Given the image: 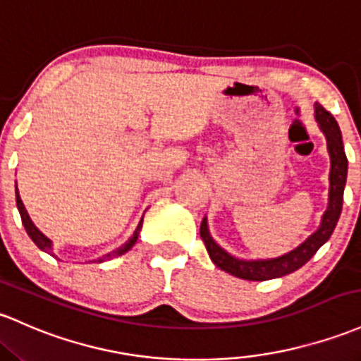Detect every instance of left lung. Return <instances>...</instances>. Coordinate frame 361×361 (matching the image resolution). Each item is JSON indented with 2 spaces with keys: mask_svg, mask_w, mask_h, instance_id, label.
I'll return each mask as SVG.
<instances>
[{
  "mask_svg": "<svg viewBox=\"0 0 361 361\" xmlns=\"http://www.w3.org/2000/svg\"><path fill=\"white\" fill-rule=\"evenodd\" d=\"M315 118L317 121H319L320 130L326 133L329 156H331L329 207L327 211L324 212L320 228L317 229L314 235L305 241V243L300 245L296 250L286 253V255L279 257V259L252 260V262H247V260L235 259V257H231L229 253H226L223 248L217 247V245L214 243V240L211 238V235H209L207 221L204 219L200 224V238L204 241L205 248H207L211 260L221 269V271L247 281H267L274 279V277L291 274V272L298 271L302 265L307 264L308 260L315 255L317 250L331 238L332 231H334L343 211V192L344 185H346L348 159L346 154H344L341 130H339L338 121H336L334 116H332L322 104H319V102L315 104Z\"/></svg>",
  "mask_w": 361,
  "mask_h": 361,
  "instance_id": "1",
  "label": "left lung"
}]
</instances>
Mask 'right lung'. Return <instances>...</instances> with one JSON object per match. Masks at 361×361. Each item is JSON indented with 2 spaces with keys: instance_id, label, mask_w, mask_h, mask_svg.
I'll use <instances>...</instances> for the list:
<instances>
[{
  "instance_id": "right-lung-1",
  "label": "right lung",
  "mask_w": 361,
  "mask_h": 361,
  "mask_svg": "<svg viewBox=\"0 0 361 361\" xmlns=\"http://www.w3.org/2000/svg\"><path fill=\"white\" fill-rule=\"evenodd\" d=\"M17 207H18L20 217H22V223H23V226H25V231H27V235L30 236V240H32L34 243L37 245L39 248H41V250H44V252L49 253V255H53V257H54L53 250H51V241L47 240L46 236L42 235V233L39 231L37 228H35L32 221H30L29 214H27L25 207H23V204H22V199H20V195H18V190H17ZM140 229H142V221H140V224L137 226V229H135V233H133V236H132V238H130L128 241H126L125 245H121L120 248H116V250H114V252H111V253H108V255L101 257V259L96 260V262H104V260H109V259H113V257L123 255V253H125V252H128L130 248H132L133 245H135V241H137V238H138V235H140Z\"/></svg>"
}]
</instances>
